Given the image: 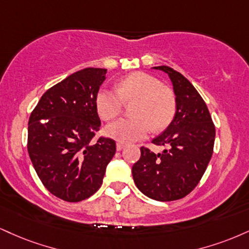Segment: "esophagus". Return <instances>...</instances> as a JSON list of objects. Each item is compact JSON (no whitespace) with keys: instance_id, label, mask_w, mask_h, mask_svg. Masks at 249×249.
<instances>
[{"instance_id":"34e87169","label":"esophagus","mask_w":249,"mask_h":249,"mask_svg":"<svg viewBox=\"0 0 249 249\" xmlns=\"http://www.w3.org/2000/svg\"><path fill=\"white\" fill-rule=\"evenodd\" d=\"M124 146H125V143H123V142H118L116 143V148H117V151H122L123 148H124Z\"/></svg>"}]
</instances>
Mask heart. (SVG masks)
<instances>
[{
	"label": "heart",
	"mask_w": 249,
	"mask_h": 249,
	"mask_svg": "<svg viewBox=\"0 0 249 249\" xmlns=\"http://www.w3.org/2000/svg\"><path fill=\"white\" fill-rule=\"evenodd\" d=\"M96 109L104 121L121 115L125 103L133 104V118H123L106 127L107 136L122 142L142 139L152 127L160 131L173 121L176 98L172 89L161 85L157 77L137 71L123 77L113 89L102 88L95 98Z\"/></svg>",
	"instance_id": "obj_1"
}]
</instances>
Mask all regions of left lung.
Wrapping results in <instances>:
<instances>
[{"label": "left lung", "instance_id": "8db88e82", "mask_svg": "<svg viewBox=\"0 0 249 249\" xmlns=\"http://www.w3.org/2000/svg\"><path fill=\"white\" fill-rule=\"evenodd\" d=\"M155 70L168 74L176 96V112L172 123L152 142L167 146L155 154L142 147L133 164L137 188L149 198L170 202L183 198L202 178L213 153L215 128L204 100L195 87L168 66Z\"/></svg>", "mask_w": 249, "mask_h": 249}]
</instances>
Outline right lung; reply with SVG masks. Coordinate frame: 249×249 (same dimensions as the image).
Wrapping results in <instances>:
<instances>
[{"mask_svg": "<svg viewBox=\"0 0 249 249\" xmlns=\"http://www.w3.org/2000/svg\"><path fill=\"white\" fill-rule=\"evenodd\" d=\"M106 74L104 68L75 71L45 92L30 116L31 162L45 188L66 202L100 189L116 153L113 139L92 140L101 126L95 98Z\"/></svg>", "mask_w": 249, "mask_h": 249, "instance_id": "obj_1", "label": "right lung"}]
</instances>
